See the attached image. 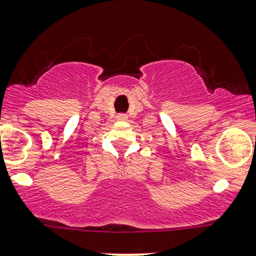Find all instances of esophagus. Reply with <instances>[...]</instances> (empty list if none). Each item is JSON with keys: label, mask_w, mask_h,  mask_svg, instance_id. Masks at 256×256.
Masks as SVG:
<instances>
[{"label": "esophagus", "mask_w": 256, "mask_h": 256, "mask_svg": "<svg viewBox=\"0 0 256 256\" xmlns=\"http://www.w3.org/2000/svg\"><path fill=\"white\" fill-rule=\"evenodd\" d=\"M116 118L118 121H126L128 120V114H118L116 116Z\"/></svg>", "instance_id": "1"}]
</instances>
